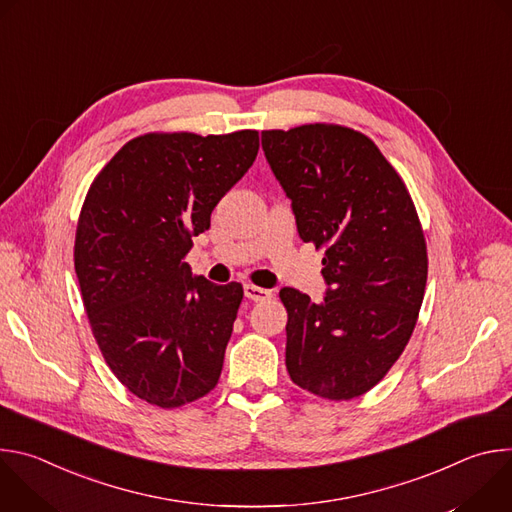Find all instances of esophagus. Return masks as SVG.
<instances>
[{"label": "esophagus", "mask_w": 512, "mask_h": 512, "mask_svg": "<svg viewBox=\"0 0 512 512\" xmlns=\"http://www.w3.org/2000/svg\"><path fill=\"white\" fill-rule=\"evenodd\" d=\"M245 298H249L251 302H265V300L271 298V291L247 283V285H245Z\"/></svg>", "instance_id": "34e87169"}]
</instances>
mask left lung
I'll use <instances>...</instances> for the list:
<instances>
[{"label": "left lung", "mask_w": 512, "mask_h": 512, "mask_svg": "<svg viewBox=\"0 0 512 512\" xmlns=\"http://www.w3.org/2000/svg\"><path fill=\"white\" fill-rule=\"evenodd\" d=\"M261 145L300 239L326 249L322 302L294 287L279 291L289 379L324 399H354L389 373L419 316L427 251L413 200L377 145L354 129H271Z\"/></svg>", "instance_id": "obj_1"}]
</instances>
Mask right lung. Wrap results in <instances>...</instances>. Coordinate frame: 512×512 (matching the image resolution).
I'll return each mask as SVG.
<instances>
[{"label": "right lung", "instance_id": "1", "mask_svg": "<svg viewBox=\"0 0 512 512\" xmlns=\"http://www.w3.org/2000/svg\"><path fill=\"white\" fill-rule=\"evenodd\" d=\"M259 133H148L127 141L89 188L75 271L93 336L139 399L174 409L210 393L243 285L192 275V237L253 166Z\"/></svg>", "mask_w": 512, "mask_h": 512}]
</instances>
